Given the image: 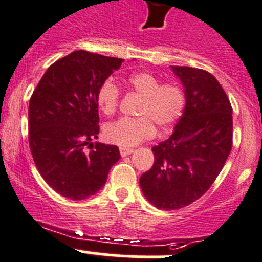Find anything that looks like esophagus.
Listing matches in <instances>:
<instances>
[{
  "instance_id": "1",
  "label": "esophagus",
  "mask_w": 262,
  "mask_h": 262,
  "mask_svg": "<svg viewBox=\"0 0 262 262\" xmlns=\"http://www.w3.org/2000/svg\"><path fill=\"white\" fill-rule=\"evenodd\" d=\"M119 152H121V156H122V157H126V156H129V155H131V153H133L134 150L131 149V148H124V147H121V148H119Z\"/></svg>"
}]
</instances>
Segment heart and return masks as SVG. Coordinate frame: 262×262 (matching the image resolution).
<instances>
[{"label": "heart", "mask_w": 262, "mask_h": 262, "mask_svg": "<svg viewBox=\"0 0 262 262\" xmlns=\"http://www.w3.org/2000/svg\"><path fill=\"white\" fill-rule=\"evenodd\" d=\"M129 88L141 96L138 109L139 118H121L106 124L104 136L109 143L129 148L148 140L158 128H169L181 118L186 105V93L178 83H161L149 71H138L127 78ZM121 91L112 79L100 84L96 95L98 107L105 115L117 112Z\"/></svg>", "instance_id": "1"}]
</instances>
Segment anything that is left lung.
I'll return each mask as SVG.
<instances>
[{"mask_svg":"<svg viewBox=\"0 0 262 262\" xmlns=\"http://www.w3.org/2000/svg\"><path fill=\"white\" fill-rule=\"evenodd\" d=\"M186 93V106L167 140L152 148L155 164L140 177L144 196L157 209L177 210L205 193L232 147V107L210 73L171 66Z\"/></svg>","mask_w":262,"mask_h":262,"instance_id":"left-lung-1","label":"left lung"}]
</instances>
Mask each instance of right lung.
I'll return each mask as SVG.
<instances>
[{"label": "right lung", "mask_w": 262, "mask_h": 262, "mask_svg": "<svg viewBox=\"0 0 262 262\" xmlns=\"http://www.w3.org/2000/svg\"><path fill=\"white\" fill-rule=\"evenodd\" d=\"M123 59L75 50L56 61L38 81L28 106V141L44 181L59 195L84 200L104 187L121 158L117 145L97 139L100 84ZM92 145L90 154L82 149Z\"/></svg>", "instance_id": "add662e5"}]
</instances>
